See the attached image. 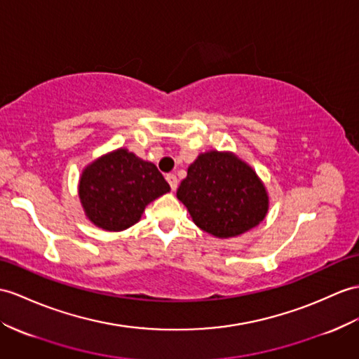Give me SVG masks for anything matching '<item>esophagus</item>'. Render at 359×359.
Wrapping results in <instances>:
<instances>
[{"mask_svg": "<svg viewBox=\"0 0 359 359\" xmlns=\"http://www.w3.org/2000/svg\"><path fill=\"white\" fill-rule=\"evenodd\" d=\"M165 180H168V182H169V186H170L172 190H177V187H178V178H177V175H173V173L165 175Z\"/></svg>", "mask_w": 359, "mask_h": 359, "instance_id": "obj_1", "label": "esophagus"}]
</instances>
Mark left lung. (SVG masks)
<instances>
[{
    "label": "left lung",
    "mask_w": 359,
    "mask_h": 359,
    "mask_svg": "<svg viewBox=\"0 0 359 359\" xmlns=\"http://www.w3.org/2000/svg\"><path fill=\"white\" fill-rule=\"evenodd\" d=\"M177 198L191 219L216 238H234L265 219L269 198L264 182L231 152L201 154L189 165Z\"/></svg>",
    "instance_id": "left-lung-1"
}]
</instances>
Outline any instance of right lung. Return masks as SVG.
I'll list each match as a JSON object with an SVG mask.
<instances>
[{"mask_svg":"<svg viewBox=\"0 0 359 359\" xmlns=\"http://www.w3.org/2000/svg\"><path fill=\"white\" fill-rule=\"evenodd\" d=\"M170 186L156 165L128 149H117L86 165L79 198L88 219L107 231H121L140 221L146 205Z\"/></svg>","mask_w":359,"mask_h":359,"instance_id":"1","label":"right lung"}]
</instances>
